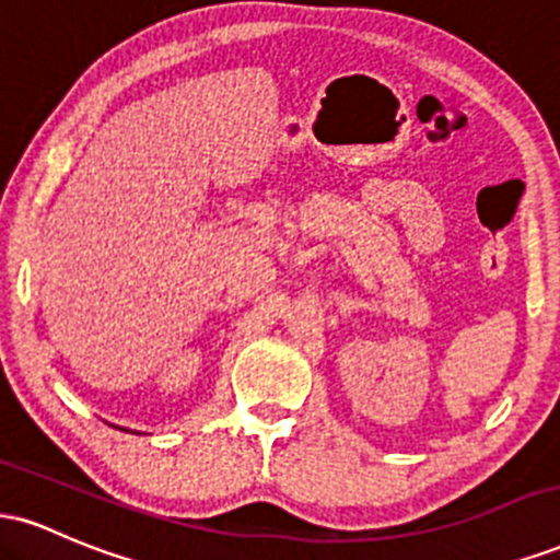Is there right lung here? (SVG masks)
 I'll list each match as a JSON object with an SVG mask.
<instances>
[{
    "instance_id": "1",
    "label": "right lung",
    "mask_w": 560,
    "mask_h": 560,
    "mask_svg": "<svg viewBox=\"0 0 560 560\" xmlns=\"http://www.w3.org/2000/svg\"><path fill=\"white\" fill-rule=\"evenodd\" d=\"M115 429H120V432H128V429H124V427H115ZM137 434H141V432H137Z\"/></svg>"
}]
</instances>
